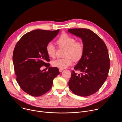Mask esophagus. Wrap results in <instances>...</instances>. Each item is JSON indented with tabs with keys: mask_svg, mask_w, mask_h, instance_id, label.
I'll return each mask as SVG.
<instances>
[{
	"mask_svg": "<svg viewBox=\"0 0 122 122\" xmlns=\"http://www.w3.org/2000/svg\"><path fill=\"white\" fill-rule=\"evenodd\" d=\"M63 70H64L63 69H60V68H59V71H60V72H62V71H63Z\"/></svg>",
	"mask_w": 122,
	"mask_h": 122,
	"instance_id": "obj_1",
	"label": "esophagus"
}]
</instances>
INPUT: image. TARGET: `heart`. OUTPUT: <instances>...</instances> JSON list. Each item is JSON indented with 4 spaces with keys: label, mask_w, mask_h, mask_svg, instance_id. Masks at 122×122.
Instances as JSON below:
<instances>
[{
    "label": "heart",
    "mask_w": 122,
    "mask_h": 122,
    "mask_svg": "<svg viewBox=\"0 0 122 122\" xmlns=\"http://www.w3.org/2000/svg\"><path fill=\"white\" fill-rule=\"evenodd\" d=\"M60 48H66L64 56L65 57L58 58L51 62V65L54 67L64 69L72 65L73 59L78 61L82 57L84 51V46L81 42L76 41V39L69 35L62 34L56 41ZM47 55L54 58L56 54V47L51 42H48L46 46Z\"/></svg>",
    "instance_id": "heart-1"
}]
</instances>
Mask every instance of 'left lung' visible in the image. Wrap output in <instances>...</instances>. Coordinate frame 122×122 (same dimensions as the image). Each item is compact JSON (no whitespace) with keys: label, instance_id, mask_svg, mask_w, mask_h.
<instances>
[{"label":"left lung","instance_id":"1","mask_svg":"<svg viewBox=\"0 0 122 122\" xmlns=\"http://www.w3.org/2000/svg\"><path fill=\"white\" fill-rule=\"evenodd\" d=\"M68 32L81 38L84 46L82 57L74 67L68 81L75 95L87 97L97 92L106 80L110 66L107 46L96 34L86 28L68 29Z\"/></svg>","mask_w":122,"mask_h":122}]
</instances>
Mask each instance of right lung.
Segmentation results:
<instances>
[{"label": "right lung", "instance_id": "obj_1", "mask_svg": "<svg viewBox=\"0 0 122 122\" xmlns=\"http://www.w3.org/2000/svg\"><path fill=\"white\" fill-rule=\"evenodd\" d=\"M55 31L34 30L25 34L16 44L13 53V63L16 81L21 88L34 97L42 96L49 91L53 80L60 74L57 67H50L49 56L46 51L47 44L58 34ZM48 67L43 72L40 67Z\"/></svg>", "mask_w": 122, "mask_h": 122}]
</instances>
